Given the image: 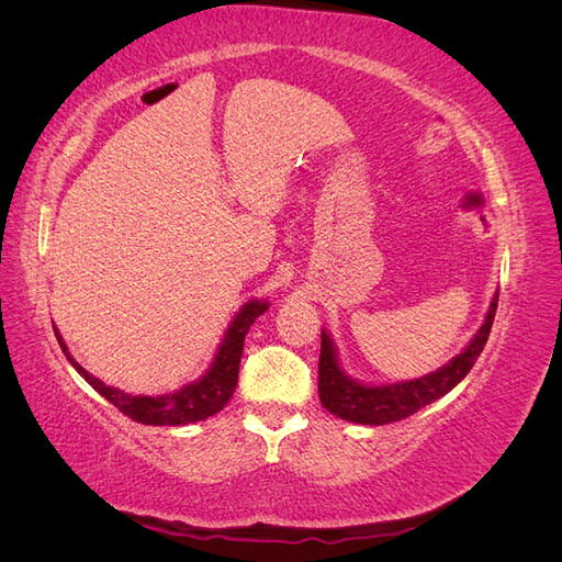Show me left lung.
Returning <instances> with one entry per match:
<instances>
[{
	"instance_id": "1",
	"label": "left lung",
	"mask_w": 562,
	"mask_h": 562,
	"mask_svg": "<svg viewBox=\"0 0 562 562\" xmlns=\"http://www.w3.org/2000/svg\"><path fill=\"white\" fill-rule=\"evenodd\" d=\"M497 302L499 293L492 297L483 326L473 335V339L462 353H457L450 363L438 368L436 372H429V375L411 382L370 386L351 380L347 372L339 368L330 335L326 330H321L318 398L323 407H326L328 413L337 415L339 419H347L353 424H370V427L394 424L415 415L419 407L446 396L450 389H454L469 375V370L473 368L475 359H479L487 342L492 321H495L497 312Z\"/></svg>"
}]
</instances>
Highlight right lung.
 <instances>
[{"label": "right lung", "mask_w": 562, "mask_h": 562, "mask_svg": "<svg viewBox=\"0 0 562 562\" xmlns=\"http://www.w3.org/2000/svg\"><path fill=\"white\" fill-rule=\"evenodd\" d=\"M269 307L267 300H250L246 302L241 312L234 316L229 323V328L225 333V339L220 342L215 359L211 368L206 370V375L199 378L196 382L187 384L173 394H164V396H131L124 394L122 389L108 386L105 382H100L93 378L87 368H81L70 351H67L63 337L56 330L58 345L65 351L67 361L72 363V368L79 372V375L87 380L100 396L108 398L119 413H124L126 417L149 424V427H182V424H192L209 419L211 415L220 413L232 398L236 382H239V363H241V353H244V339L250 330L260 314H265Z\"/></svg>", "instance_id": "1"}]
</instances>
